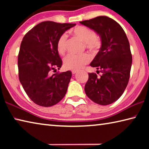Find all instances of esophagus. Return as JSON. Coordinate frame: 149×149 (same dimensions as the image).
Instances as JSON below:
<instances>
[{"label": "esophagus", "instance_id": "34e87169", "mask_svg": "<svg viewBox=\"0 0 149 149\" xmlns=\"http://www.w3.org/2000/svg\"><path fill=\"white\" fill-rule=\"evenodd\" d=\"M77 72V70H72V74H76Z\"/></svg>", "mask_w": 149, "mask_h": 149}]
</instances>
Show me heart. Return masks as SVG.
<instances>
[{
  "label": "heart",
  "instance_id": "b5f03b06",
  "mask_svg": "<svg viewBox=\"0 0 149 149\" xmlns=\"http://www.w3.org/2000/svg\"><path fill=\"white\" fill-rule=\"evenodd\" d=\"M72 33L85 42L90 50L97 51L101 46V40L94 31L85 26H77L71 30ZM67 36L62 34L56 41V50L60 55L64 54L66 49ZM91 56L87 53L77 55L70 54L64 58V66L67 70H79L90 62Z\"/></svg>",
  "mask_w": 149,
  "mask_h": 149
}]
</instances>
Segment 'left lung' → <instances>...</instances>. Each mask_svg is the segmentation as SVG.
I'll list each match as a JSON object with an SVG mask.
<instances>
[{
	"label": "left lung",
	"instance_id": "1",
	"mask_svg": "<svg viewBox=\"0 0 149 149\" xmlns=\"http://www.w3.org/2000/svg\"><path fill=\"white\" fill-rule=\"evenodd\" d=\"M80 24L94 30L101 40L100 49L90 65L100 70L102 75L97 77L95 73H89L85 93L97 104H112L122 95L129 81L132 64L129 41L120 25L107 16Z\"/></svg>",
	"mask_w": 149,
	"mask_h": 149
}]
</instances>
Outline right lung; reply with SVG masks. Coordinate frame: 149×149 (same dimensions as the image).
Segmentation results:
<instances>
[{
  "instance_id": "1",
  "label": "right lung",
  "mask_w": 149,
  "mask_h": 149,
  "mask_svg": "<svg viewBox=\"0 0 149 149\" xmlns=\"http://www.w3.org/2000/svg\"><path fill=\"white\" fill-rule=\"evenodd\" d=\"M75 25L42 22L24 37L17 58L19 79L25 92L35 104L52 107L64 97L72 72L52 74L62 64L56 41L60 35Z\"/></svg>"
}]
</instances>
